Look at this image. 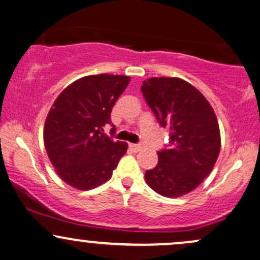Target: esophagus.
Instances as JSON below:
<instances>
[{
    "mask_svg": "<svg viewBox=\"0 0 260 260\" xmlns=\"http://www.w3.org/2000/svg\"><path fill=\"white\" fill-rule=\"evenodd\" d=\"M142 148H143V145H140V144H129V149L132 151H134V153L139 151Z\"/></svg>",
    "mask_w": 260,
    "mask_h": 260,
    "instance_id": "esophagus-1",
    "label": "esophagus"
}]
</instances>
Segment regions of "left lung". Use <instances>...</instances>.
Returning a JSON list of instances; mask_svg holds the SVG:
<instances>
[{
	"label": "left lung",
	"instance_id": "obj_1",
	"mask_svg": "<svg viewBox=\"0 0 260 260\" xmlns=\"http://www.w3.org/2000/svg\"><path fill=\"white\" fill-rule=\"evenodd\" d=\"M140 90L170 134L169 148L157 151V165L145 172V181L160 196L178 198L214 169L221 147L216 115L204 95L181 78L153 77Z\"/></svg>",
	"mask_w": 260,
	"mask_h": 260
}]
</instances>
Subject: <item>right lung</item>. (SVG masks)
Returning a JSON list of instances; mask_svg holds the SVG:
<instances>
[{
	"label": "right lung",
	"instance_id": "right-lung-1",
	"mask_svg": "<svg viewBox=\"0 0 260 260\" xmlns=\"http://www.w3.org/2000/svg\"><path fill=\"white\" fill-rule=\"evenodd\" d=\"M129 80L128 76L106 73L83 77L52 104L45 121L44 144L68 186L89 190L105 183L126 154L127 143L113 142L104 127L111 123L112 107Z\"/></svg>",
	"mask_w": 260,
	"mask_h": 260
}]
</instances>
